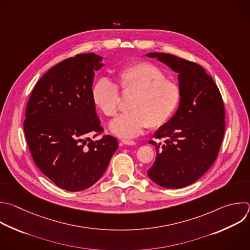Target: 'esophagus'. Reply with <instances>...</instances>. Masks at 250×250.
Segmentation results:
<instances>
[{"mask_svg":"<svg viewBox=\"0 0 250 250\" xmlns=\"http://www.w3.org/2000/svg\"><path fill=\"white\" fill-rule=\"evenodd\" d=\"M122 144H125V145H135L136 143H135V141H133V140H127V139H123L122 140Z\"/></svg>","mask_w":250,"mask_h":250,"instance_id":"obj_1","label":"esophagus"}]
</instances>
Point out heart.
<instances>
[{
	"mask_svg": "<svg viewBox=\"0 0 250 250\" xmlns=\"http://www.w3.org/2000/svg\"><path fill=\"white\" fill-rule=\"evenodd\" d=\"M117 84L107 77L99 78L92 88L96 106L110 118L119 112L120 92L131 95L127 113L113 121L110 129L123 138L138 135L148 126L156 129L167 124L182 100V89L164 71L150 62H138L119 70Z\"/></svg>",
	"mask_w": 250,
	"mask_h": 250,
	"instance_id": "obj_1",
	"label": "heart"
}]
</instances>
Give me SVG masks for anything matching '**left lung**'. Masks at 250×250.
<instances>
[{"instance_id": "obj_1", "label": "left lung", "mask_w": 250, "mask_h": 250, "mask_svg": "<svg viewBox=\"0 0 250 250\" xmlns=\"http://www.w3.org/2000/svg\"><path fill=\"white\" fill-rule=\"evenodd\" d=\"M149 58L179 72L182 100L175 116L161 126L149 143L157 152L148 177L166 188L195 183L214 164L224 138L226 122L222 95L212 77L194 62L172 54Z\"/></svg>"}]
</instances>
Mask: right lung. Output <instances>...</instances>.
Here are the masks:
<instances>
[{
  "label": "right lung",
  "mask_w": 250,
  "mask_h": 250,
  "mask_svg": "<svg viewBox=\"0 0 250 250\" xmlns=\"http://www.w3.org/2000/svg\"><path fill=\"white\" fill-rule=\"evenodd\" d=\"M93 53L68 58L36 83L25 109L24 134L34 163L67 191L92 187L105 173L118 140L104 128L92 98L94 70L103 63Z\"/></svg>",
  "instance_id": "1"
}]
</instances>
